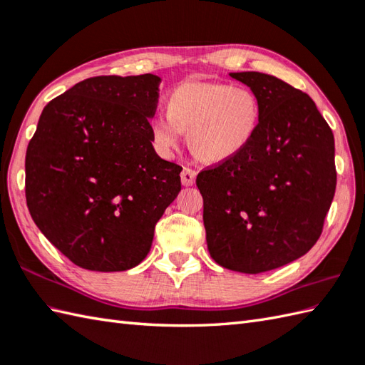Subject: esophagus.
<instances>
[{
  "label": "esophagus",
  "instance_id": "obj_1",
  "mask_svg": "<svg viewBox=\"0 0 365 365\" xmlns=\"http://www.w3.org/2000/svg\"><path fill=\"white\" fill-rule=\"evenodd\" d=\"M196 175H197V173L192 168H188V166L183 168L182 174H180L182 183L185 185V187H191V185L196 182Z\"/></svg>",
  "mask_w": 365,
  "mask_h": 365
}]
</instances>
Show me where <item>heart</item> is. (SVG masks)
<instances>
[{"instance_id":"heart-1","label":"heart","mask_w":365,"mask_h":365,"mask_svg":"<svg viewBox=\"0 0 365 365\" xmlns=\"http://www.w3.org/2000/svg\"><path fill=\"white\" fill-rule=\"evenodd\" d=\"M262 108L250 88L226 83L192 81L178 86L168 100V113L150 120L153 145L170 155L188 131L197 158L218 163L235 157L251 144L259 130Z\"/></svg>"}]
</instances>
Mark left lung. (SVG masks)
Wrapping results in <instances>:
<instances>
[{
    "label": "left lung",
    "instance_id": "1",
    "mask_svg": "<svg viewBox=\"0 0 365 365\" xmlns=\"http://www.w3.org/2000/svg\"><path fill=\"white\" fill-rule=\"evenodd\" d=\"M230 76L259 97V130L235 157L200 170L196 185L212 259L257 274L320 238L336 192L334 135L306 92L260 72Z\"/></svg>",
    "mask_w": 365,
    "mask_h": 365
}]
</instances>
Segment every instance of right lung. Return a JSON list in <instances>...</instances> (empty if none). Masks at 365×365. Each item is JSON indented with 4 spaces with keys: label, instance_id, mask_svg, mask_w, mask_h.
<instances>
[{
    "label": "right lung",
    "instance_id": "right-lung-1",
    "mask_svg": "<svg viewBox=\"0 0 365 365\" xmlns=\"http://www.w3.org/2000/svg\"><path fill=\"white\" fill-rule=\"evenodd\" d=\"M160 83L152 73L76 83L43 108L28 144V210L48 242L84 269L141 263L182 190V166L152 145Z\"/></svg>",
    "mask_w": 365,
    "mask_h": 365
}]
</instances>
